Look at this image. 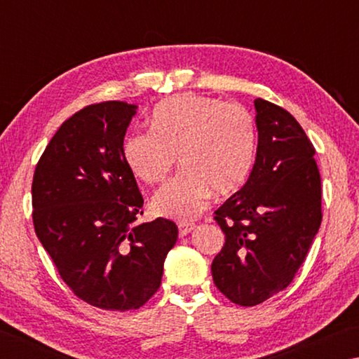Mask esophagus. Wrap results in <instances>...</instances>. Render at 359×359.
Returning <instances> with one entry per match:
<instances>
[{"label": "esophagus", "mask_w": 359, "mask_h": 359, "mask_svg": "<svg viewBox=\"0 0 359 359\" xmlns=\"http://www.w3.org/2000/svg\"><path fill=\"white\" fill-rule=\"evenodd\" d=\"M196 228V224L194 223H179V236L180 238H184L188 233H191V231Z\"/></svg>", "instance_id": "esophagus-1"}]
</instances>
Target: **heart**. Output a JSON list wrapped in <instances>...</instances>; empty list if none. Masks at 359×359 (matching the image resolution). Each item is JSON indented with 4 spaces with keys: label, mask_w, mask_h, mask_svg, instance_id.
Listing matches in <instances>:
<instances>
[{
    "label": "heart",
    "mask_w": 359,
    "mask_h": 359,
    "mask_svg": "<svg viewBox=\"0 0 359 359\" xmlns=\"http://www.w3.org/2000/svg\"><path fill=\"white\" fill-rule=\"evenodd\" d=\"M257 154V126L238 104L196 93L161 101L151 115V131L125 139L121 155L130 171L145 184L168 177L179 155L182 171L151 199L155 214L191 220L210 194L224 198L245 185Z\"/></svg>",
    "instance_id": "heart-1"
}]
</instances>
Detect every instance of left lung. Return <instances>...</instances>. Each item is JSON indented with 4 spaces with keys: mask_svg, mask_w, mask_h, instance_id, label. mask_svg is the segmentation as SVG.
I'll use <instances>...</instances> for the list:
<instances>
[{
    "mask_svg": "<svg viewBox=\"0 0 359 359\" xmlns=\"http://www.w3.org/2000/svg\"><path fill=\"white\" fill-rule=\"evenodd\" d=\"M255 112L257 158L245 185L215 210L224 245L212 261L217 288L245 307L288 287L321 223L312 142L280 106L257 98Z\"/></svg>",
    "mask_w": 359,
    "mask_h": 359,
    "instance_id": "obj_1",
    "label": "left lung"
}]
</instances>
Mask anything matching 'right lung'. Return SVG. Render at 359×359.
Returning a JSON list of instances; mask_svg holds the SVG:
<instances>
[{"mask_svg": "<svg viewBox=\"0 0 359 359\" xmlns=\"http://www.w3.org/2000/svg\"><path fill=\"white\" fill-rule=\"evenodd\" d=\"M137 106L106 101L60 126L33 175V223L65 283L104 311L142 307L161 285L177 226L136 223L144 199L121 147Z\"/></svg>", "mask_w": 359, "mask_h": 359, "instance_id": "obj_1", "label": "right lung"}]
</instances>
